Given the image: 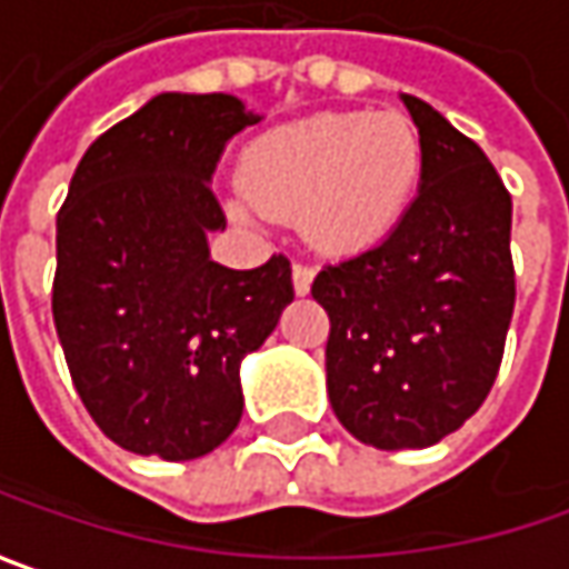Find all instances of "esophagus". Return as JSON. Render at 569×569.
<instances>
[{"instance_id": "1", "label": "esophagus", "mask_w": 569, "mask_h": 569, "mask_svg": "<svg viewBox=\"0 0 569 569\" xmlns=\"http://www.w3.org/2000/svg\"><path fill=\"white\" fill-rule=\"evenodd\" d=\"M311 280H315V267L302 263V260H296V263H292V286H296V292H299V296H306V292L311 289Z\"/></svg>"}]
</instances>
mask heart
Returning a JSON list of instances; mask_svg holds the SVG:
<instances>
[{
	"instance_id": "b5f03b06",
	"label": "heart",
	"mask_w": 569,
	"mask_h": 569,
	"mask_svg": "<svg viewBox=\"0 0 569 569\" xmlns=\"http://www.w3.org/2000/svg\"><path fill=\"white\" fill-rule=\"evenodd\" d=\"M423 171V142L405 113H315L254 139L238 184L270 219H299L331 254L379 244L408 212Z\"/></svg>"
}]
</instances>
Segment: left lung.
I'll use <instances>...</instances> for the list:
<instances>
[{"mask_svg":"<svg viewBox=\"0 0 569 569\" xmlns=\"http://www.w3.org/2000/svg\"><path fill=\"white\" fill-rule=\"evenodd\" d=\"M405 104L423 142L420 193L391 236L311 283L331 318V408L376 449H427L481 408L516 306L503 178L427 101Z\"/></svg>","mask_w":569,"mask_h":569,"instance_id":"1","label":"left lung"}]
</instances>
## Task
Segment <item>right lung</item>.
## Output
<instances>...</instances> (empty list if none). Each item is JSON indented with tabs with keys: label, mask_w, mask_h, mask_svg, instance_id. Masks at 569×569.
Instances as JSON below:
<instances>
[{
	"label": "right lung",
	"mask_w": 569,
	"mask_h": 569,
	"mask_svg": "<svg viewBox=\"0 0 569 569\" xmlns=\"http://www.w3.org/2000/svg\"><path fill=\"white\" fill-rule=\"evenodd\" d=\"M232 94H159L79 161L57 216L53 325L101 432L137 456L187 461L241 420L238 362L292 302V267L210 260L226 229L210 178L254 127Z\"/></svg>",
	"instance_id": "obj_1"
}]
</instances>
